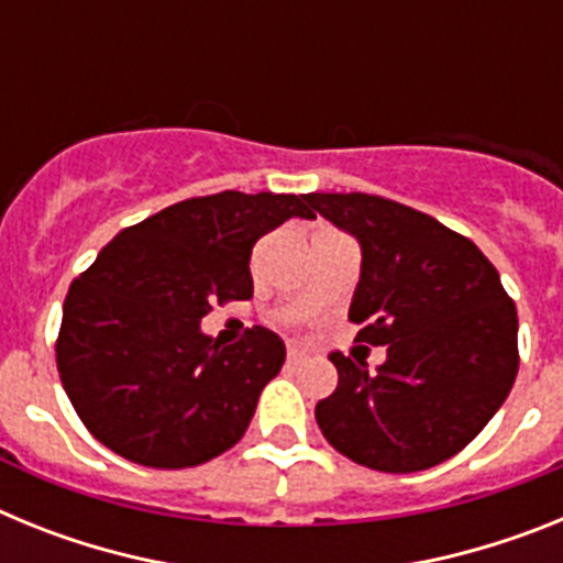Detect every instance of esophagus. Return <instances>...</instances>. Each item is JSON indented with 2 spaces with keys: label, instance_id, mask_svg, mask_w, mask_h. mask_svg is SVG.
<instances>
[{
  "label": "esophagus",
  "instance_id": "obj_1",
  "mask_svg": "<svg viewBox=\"0 0 563 563\" xmlns=\"http://www.w3.org/2000/svg\"><path fill=\"white\" fill-rule=\"evenodd\" d=\"M301 361H305V350L290 346V350H287V363H290V366H296V363H301Z\"/></svg>",
  "mask_w": 563,
  "mask_h": 563
}]
</instances>
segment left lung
<instances>
[{
    "instance_id": "8db88e82",
    "label": "left lung",
    "mask_w": 563,
    "mask_h": 563,
    "mask_svg": "<svg viewBox=\"0 0 563 563\" xmlns=\"http://www.w3.org/2000/svg\"><path fill=\"white\" fill-rule=\"evenodd\" d=\"M361 242L350 321L386 346L377 372L332 352L338 386L316 420L332 449L386 474L460 454L510 395L519 318L485 253L429 213L375 194H307Z\"/></svg>"
}]
</instances>
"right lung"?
I'll return each mask as SVG.
<instances>
[{
  "label": "right lung",
  "instance_id": "add662e5",
  "mask_svg": "<svg viewBox=\"0 0 563 563\" xmlns=\"http://www.w3.org/2000/svg\"><path fill=\"white\" fill-rule=\"evenodd\" d=\"M307 194L222 191L123 228L69 285L56 363L89 434L146 467H194L247 431L285 341L253 327L231 346L200 330L213 301L253 296L251 251Z\"/></svg>",
  "mask_w": 563,
  "mask_h": 563
}]
</instances>
